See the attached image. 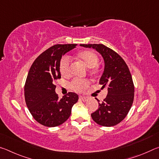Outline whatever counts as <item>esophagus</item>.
<instances>
[{"mask_svg":"<svg viewBox=\"0 0 159 159\" xmlns=\"http://www.w3.org/2000/svg\"><path fill=\"white\" fill-rule=\"evenodd\" d=\"M79 99H80V100H82L83 102H86L88 99V98H87V97H84V96H80Z\"/></svg>","mask_w":159,"mask_h":159,"instance_id":"esophagus-1","label":"esophagus"}]
</instances>
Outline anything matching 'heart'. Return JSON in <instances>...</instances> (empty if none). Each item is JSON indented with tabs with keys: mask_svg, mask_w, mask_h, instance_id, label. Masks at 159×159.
Returning a JSON list of instances; mask_svg holds the SVG:
<instances>
[{
	"mask_svg": "<svg viewBox=\"0 0 159 159\" xmlns=\"http://www.w3.org/2000/svg\"><path fill=\"white\" fill-rule=\"evenodd\" d=\"M78 60L85 64L88 68H94L98 64L99 57L97 54L92 50H83L78 52L76 55ZM60 71L63 76H68L71 72L69 59L64 57L61 59L60 63ZM89 82L86 80L75 79L71 83V87L77 92H82L88 88Z\"/></svg>",
	"mask_w": 159,
	"mask_h": 159,
	"instance_id": "obj_1",
	"label": "heart"
}]
</instances>
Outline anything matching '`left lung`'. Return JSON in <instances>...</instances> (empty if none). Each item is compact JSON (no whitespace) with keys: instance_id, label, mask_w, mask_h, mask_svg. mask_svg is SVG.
Returning <instances> with one entry per match:
<instances>
[{"instance_id":"8db88e82","label":"left lung","mask_w":159,"mask_h":159,"mask_svg":"<svg viewBox=\"0 0 159 159\" xmlns=\"http://www.w3.org/2000/svg\"><path fill=\"white\" fill-rule=\"evenodd\" d=\"M93 48L100 53L104 61V69L99 80L102 89L108 93L98 110L91 116L98 124L111 127L121 122L127 116L134 99V84L128 66L123 58L111 48L102 44H80Z\"/></svg>"}]
</instances>
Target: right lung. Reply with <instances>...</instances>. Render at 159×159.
Segmentation results:
<instances>
[{
  "mask_svg": "<svg viewBox=\"0 0 159 159\" xmlns=\"http://www.w3.org/2000/svg\"><path fill=\"white\" fill-rule=\"evenodd\" d=\"M77 44H57L41 54L32 64L25 85V102L32 116L47 127H56L68 119L79 95L69 93L60 99L55 82L61 79L62 55Z\"/></svg>",
  "mask_w": 159,
  "mask_h": 159,
  "instance_id": "right-lung-1",
  "label": "right lung"
}]
</instances>
